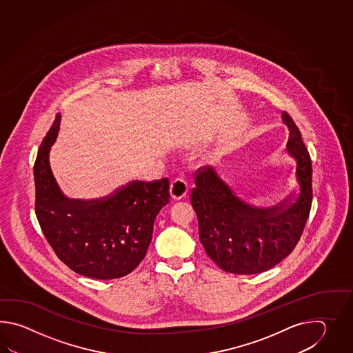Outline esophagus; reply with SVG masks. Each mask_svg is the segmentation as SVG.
Returning <instances> with one entry per match:
<instances>
[{"label": "esophagus", "instance_id": "1", "mask_svg": "<svg viewBox=\"0 0 353 353\" xmlns=\"http://www.w3.org/2000/svg\"><path fill=\"white\" fill-rule=\"evenodd\" d=\"M188 189H189V185H188L187 180L184 179V178H175L172 181V185H170L172 198L173 199L184 198L187 195Z\"/></svg>", "mask_w": 353, "mask_h": 353}]
</instances>
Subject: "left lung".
Returning a JSON list of instances; mask_svg holds the SVG:
<instances>
[{
    "label": "left lung",
    "instance_id": "obj_1",
    "mask_svg": "<svg viewBox=\"0 0 353 353\" xmlns=\"http://www.w3.org/2000/svg\"><path fill=\"white\" fill-rule=\"evenodd\" d=\"M289 128L286 152L294 161L298 192L286 202L263 210L234 193L212 166L194 173L190 202L198 217L199 240L207 255L231 274L270 270L290 255L307 225L312 201V159L293 117L284 112Z\"/></svg>",
    "mask_w": 353,
    "mask_h": 353
}]
</instances>
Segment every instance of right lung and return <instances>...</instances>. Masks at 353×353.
Instances as JSON below:
<instances>
[{"instance_id":"1","label":"right lung","mask_w":353,"mask_h":353,"mask_svg":"<svg viewBox=\"0 0 353 353\" xmlns=\"http://www.w3.org/2000/svg\"><path fill=\"white\" fill-rule=\"evenodd\" d=\"M58 130L59 119H55L34 164L39 225L69 269L98 280L122 278L146 255L154 221L170 199L169 179L130 181L99 199H69L49 164Z\"/></svg>"}]
</instances>
